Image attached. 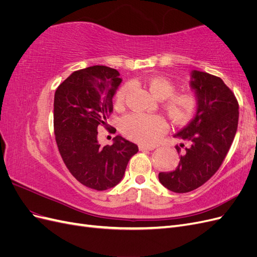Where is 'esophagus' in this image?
<instances>
[{
	"label": "esophagus",
	"mask_w": 257,
	"mask_h": 257,
	"mask_svg": "<svg viewBox=\"0 0 257 257\" xmlns=\"http://www.w3.org/2000/svg\"><path fill=\"white\" fill-rule=\"evenodd\" d=\"M154 149H155V146H149V145H141V146H139V150H142V151H145V150L151 151V150H154Z\"/></svg>",
	"instance_id": "1"
}]
</instances>
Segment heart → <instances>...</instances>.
Here are the masks:
<instances>
[{"instance_id": "obj_1", "label": "heart", "mask_w": 257, "mask_h": 257, "mask_svg": "<svg viewBox=\"0 0 257 257\" xmlns=\"http://www.w3.org/2000/svg\"><path fill=\"white\" fill-rule=\"evenodd\" d=\"M151 94L166 99L164 109L173 122L184 124L191 121L198 107L197 97L192 93H176V84L164 76H153L146 81ZM131 91V84H124L116 91L114 102L121 105ZM167 131V122L160 114H128L121 121L124 136L141 144H153Z\"/></svg>"}]
</instances>
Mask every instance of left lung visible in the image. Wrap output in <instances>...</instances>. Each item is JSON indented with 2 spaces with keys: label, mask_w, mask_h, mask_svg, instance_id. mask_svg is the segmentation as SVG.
Masks as SVG:
<instances>
[{
  "label": "left lung",
  "mask_w": 257,
  "mask_h": 257,
  "mask_svg": "<svg viewBox=\"0 0 257 257\" xmlns=\"http://www.w3.org/2000/svg\"><path fill=\"white\" fill-rule=\"evenodd\" d=\"M191 87L198 100L196 114L175 135L188 142L176 146L181 153L174 172L160 173V182L169 191L188 193L207 182L220 168L234 141L239 105L224 81L205 72L192 71Z\"/></svg>",
  "instance_id": "1"
}]
</instances>
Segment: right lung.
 <instances>
[{"label":"right lung","instance_id":"obj_1","mask_svg":"<svg viewBox=\"0 0 257 257\" xmlns=\"http://www.w3.org/2000/svg\"><path fill=\"white\" fill-rule=\"evenodd\" d=\"M114 68L90 66L74 72L54 94L53 127L59 152L81 184L105 191L118 184L138 147L118 135L111 146L97 142V127L107 126L112 97L122 79Z\"/></svg>","mask_w":257,"mask_h":257}]
</instances>
